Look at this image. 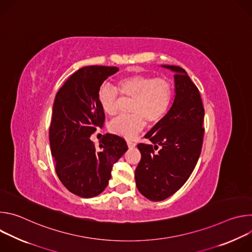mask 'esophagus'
Here are the masks:
<instances>
[{
	"label": "esophagus",
	"mask_w": 252,
	"mask_h": 252,
	"mask_svg": "<svg viewBox=\"0 0 252 252\" xmlns=\"http://www.w3.org/2000/svg\"><path fill=\"white\" fill-rule=\"evenodd\" d=\"M126 145H127L128 149H132V148L135 147V143L133 141H131V140H126Z\"/></svg>",
	"instance_id": "34e87169"
}]
</instances>
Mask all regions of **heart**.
<instances>
[{
	"instance_id": "heart-1",
	"label": "heart",
	"mask_w": 252,
	"mask_h": 252,
	"mask_svg": "<svg viewBox=\"0 0 252 252\" xmlns=\"http://www.w3.org/2000/svg\"><path fill=\"white\" fill-rule=\"evenodd\" d=\"M131 98L130 115L120 116L109 124L112 133L124 136H135L146 125L158 123L167 113L172 98V86L166 79L135 74L121 79L118 91L109 86H101L97 93L100 110L106 116L115 115L121 101L118 93Z\"/></svg>"
}]
</instances>
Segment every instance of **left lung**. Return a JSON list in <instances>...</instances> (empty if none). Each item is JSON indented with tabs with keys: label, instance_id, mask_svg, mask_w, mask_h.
<instances>
[{
	"label": "left lung",
	"instance_id": "1",
	"mask_svg": "<svg viewBox=\"0 0 252 252\" xmlns=\"http://www.w3.org/2000/svg\"><path fill=\"white\" fill-rule=\"evenodd\" d=\"M161 66L175 74L174 97L165 116L145 135L152 145H137L141 158L134 174L138 191L152 201L169 197L186 184L200 156L204 131L198 89L184 68Z\"/></svg>",
	"mask_w": 252,
	"mask_h": 252
}]
</instances>
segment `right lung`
<instances>
[{
	"mask_svg": "<svg viewBox=\"0 0 252 252\" xmlns=\"http://www.w3.org/2000/svg\"><path fill=\"white\" fill-rule=\"evenodd\" d=\"M118 70L117 66L82 67L64 82L54 101L49 137L56 172L68 191L84 198L104 190L114 163L127 151L126 140L116 134L103 135L98 149L91 140L105 120L98 90Z\"/></svg>",
	"mask_w": 252,
	"mask_h": 252,
	"instance_id": "obj_1",
	"label": "right lung"
}]
</instances>
